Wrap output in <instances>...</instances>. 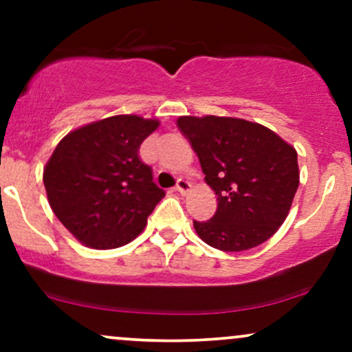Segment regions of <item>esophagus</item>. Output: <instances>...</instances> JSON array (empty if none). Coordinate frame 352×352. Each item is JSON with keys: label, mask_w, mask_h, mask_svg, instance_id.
Wrapping results in <instances>:
<instances>
[{"label": "esophagus", "mask_w": 352, "mask_h": 352, "mask_svg": "<svg viewBox=\"0 0 352 352\" xmlns=\"http://www.w3.org/2000/svg\"><path fill=\"white\" fill-rule=\"evenodd\" d=\"M190 190H192V184H190L188 180L185 179L177 180V192L182 193V195H185V193H188Z\"/></svg>", "instance_id": "obj_1"}]
</instances>
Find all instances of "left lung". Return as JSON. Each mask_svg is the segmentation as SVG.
<instances>
[{
    "instance_id": "left-lung-1",
    "label": "left lung",
    "mask_w": 352,
    "mask_h": 352,
    "mask_svg": "<svg viewBox=\"0 0 352 352\" xmlns=\"http://www.w3.org/2000/svg\"><path fill=\"white\" fill-rule=\"evenodd\" d=\"M177 125L218 201L210 220L193 221L197 235L221 252L265 243L286 220L300 185L293 145L265 125L236 117L182 116Z\"/></svg>"
}]
</instances>
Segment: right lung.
I'll return each instance as SVG.
<instances>
[{
  "mask_svg": "<svg viewBox=\"0 0 352 352\" xmlns=\"http://www.w3.org/2000/svg\"><path fill=\"white\" fill-rule=\"evenodd\" d=\"M159 125L134 114L112 116L69 132L54 148L43 173L47 200L80 243L111 250L142 233L165 197L139 157L140 144Z\"/></svg>",
  "mask_w": 352,
  "mask_h": 352,
  "instance_id": "add662e5",
  "label": "right lung"
}]
</instances>
